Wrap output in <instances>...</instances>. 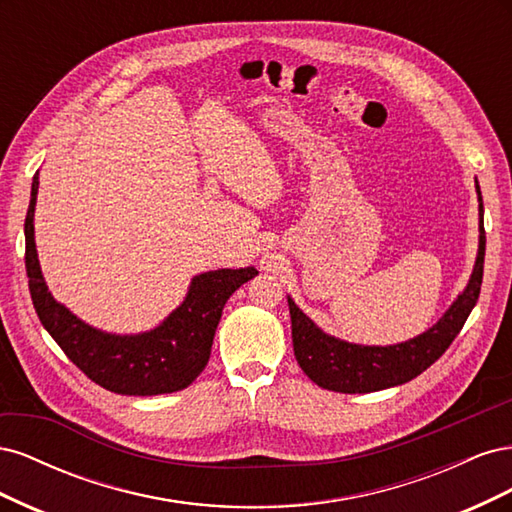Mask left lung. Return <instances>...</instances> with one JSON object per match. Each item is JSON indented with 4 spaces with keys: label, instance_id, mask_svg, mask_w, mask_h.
I'll list each match as a JSON object with an SVG mask.
<instances>
[{
    "label": "left lung",
    "instance_id": "left-lung-1",
    "mask_svg": "<svg viewBox=\"0 0 512 512\" xmlns=\"http://www.w3.org/2000/svg\"><path fill=\"white\" fill-rule=\"evenodd\" d=\"M476 192L480 188L476 181ZM478 256L470 282L446 314L429 331L395 346H359L322 333L288 297L292 320V346L301 369L322 389L337 393H371L410 382L436 363L466 324L478 301L485 265L483 203L478 205Z\"/></svg>",
    "mask_w": 512,
    "mask_h": 512
}]
</instances>
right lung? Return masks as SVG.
I'll return each mask as SVG.
<instances>
[{"label": "right lung", "instance_id": "right-lung-1", "mask_svg": "<svg viewBox=\"0 0 512 512\" xmlns=\"http://www.w3.org/2000/svg\"><path fill=\"white\" fill-rule=\"evenodd\" d=\"M38 173L25 218V269L42 327L68 359L102 389L119 395H164L190 386L205 369L215 329L230 294L258 271L218 269L196 275L185 301L160 327L141 335H113L89 327L57 303L44 284L34 241Z\"/></svg>", "mask_w": 512, "mask_h": 512}]
</instances>
